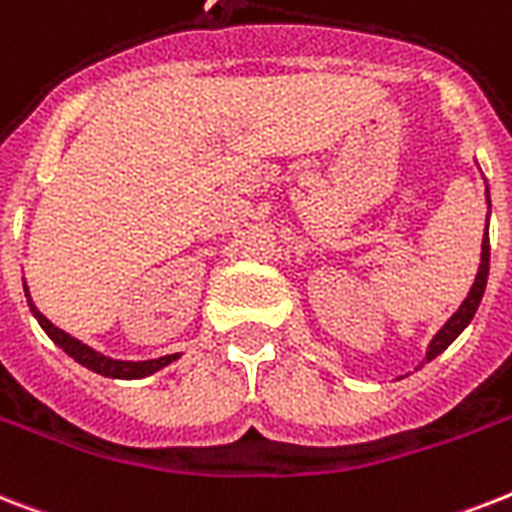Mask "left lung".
Masks as SVG:
<instances>
[{"instance_id":"8db88e82","label":"left lung","mask_w":512,"mask_h":512,"mask_svg":"<svg viewBox=\"0 0 512 512\" xmlns=\"http://www.w3.org/2000/svg\"><path fill=\"white\" fill-rule=\"evenodd\" d=\"M486 205H489V186H486ZM486 226H489V218H486ZM486 278H489V234L481 239V263H479V273H476V281H473L471 286V292H468V297L463 299V305L458 307V313H452L450 321L436 331L434 339L429 342V350H426V360H423V363H431L436 355H442V352L447 350V347H450L460 334H463L465 328H468V323L473 321V315H476V310H479L481 297H484ZM421 365H418V368H421Z\"/></svg>"}]
</instances>
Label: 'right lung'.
<instances>
[{
  "label": "right lung",
  "instance_id": "1",
  "mask_svg": "<svg viewBox=\"0 0 512 512\" xmlns=\"http://www.w3.org/2000/svg\"><path fill=\"white\" fill-rule=\"evenodd\" d=\"M23 292H26V299H28V307H31L33 318L39 321V326L44 328V334L52 339L57 347H60L65 355H70L73 360H76L78 365H83V368H89V371L99 373V376L105 378H120V381H134V378H147L152 376V373L162 371L165 365L176 363L178 357H181V352H176V355H162V357H155V360H115V357H107L102 355V352H97L94 347H89V344H83L81 339H76V336H70L68 331H62V328L54 326L52 321H49L47 315L39 313V307L33 305L31 299V292H28L26 281H23Z\"/></svg>",
  "mask_w": 512,
  "mask_h": 512
}]
</instances>
